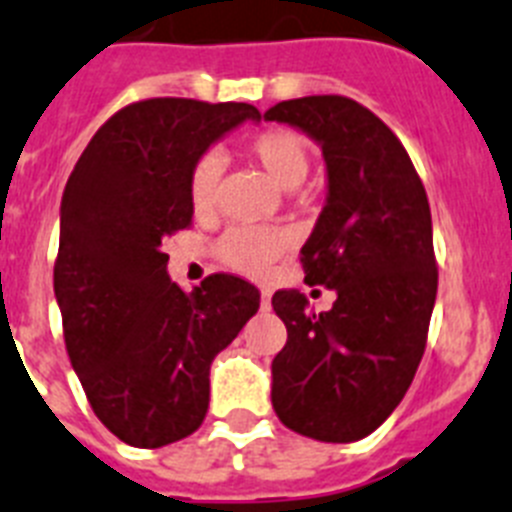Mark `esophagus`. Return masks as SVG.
Masks as SVG:
<instances>
[{"label": "esophagus", "mask_w": 512, "mask_h": 512, "mask_svg": "<svg viewBox=\"0 0 512 512\" xmlns=\"http://www.w3.org/2000/svg\"><path fill=\"white\" fill-rule=\"evenodd\" d=\"M260 307H263V309L270 307V291L268 289L260 291Z\"/></svg>", "instance_id": "obj_1"}]
</instances>
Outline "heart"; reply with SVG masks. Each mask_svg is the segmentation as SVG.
<instances>
[{"label":"heart","mask_w":512,"mask_h":512,"mask_svg":"<svg viewBox=\"0 0 512 512\" xmlns=\"http://www.w3.org/2000/svg\"><path fill=\"white\" fill-rule=\"evenodd\" d=\"M244 153L283 187L294 190L304 182L309 171V143L302 132L291 127H268L249 137ZM218 184H221V158L216 153H203L192 163L187 195L197 216H210L218 203ZM291 247V234L283 229H260V226H236L218 239L216 255L223 265L260 276L278 257Z\"/></svg>","instance_id":"1"}]
</instances>
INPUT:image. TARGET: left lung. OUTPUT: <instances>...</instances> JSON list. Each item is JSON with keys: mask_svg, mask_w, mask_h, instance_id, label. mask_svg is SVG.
Returning <instances> with one entry per match:
<instances>
[{"mask_svg": "<svg viewBox=\"0 0 512 512\" xmlns=\"http://www.w3.org/2000/svg\"><path fill=\"white\" fill-rule=\"evenodd\" d=\"M322 145L328 205L302 247L304 281L336 291L315 315L276 291L286 346L273 359V409L320 442L372 435L403 401L427 346L437 296L424 184L388 124L346 96H304L265 111Z\"/></svg>", "mask_w": 512, "mask_h": 512, "instance_id": "1", "label": "left lung"}]
</instances>
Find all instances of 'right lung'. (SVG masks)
<instances>
[{"label": "right lung", "instance_id": "1", "mask_svg": "<svg viewBox=\"0 0 512 512\" xmlns=\"http://www.w3.org/2000/svg\"><path fill=\"white\" fill-rule=\"evenodd\" d=\"M249 103L145 98L101 124L62 197L54 294L64 346L93 414L132 448L192 435L210 401V364L260 307L252 283L213 273L182 291L163 239L192 226V163Z\"/></svg>", "mask_w": 512, "mask_h": 512}]
</instances>
